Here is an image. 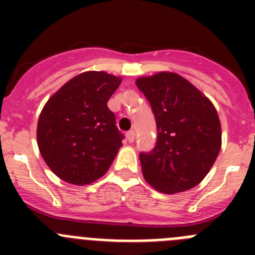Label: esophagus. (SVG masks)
<instances>
[{"label":"esophagus","mask_w":255,"mask_h":255,"mask_svg":"<svg viewBox=\"0 0 255 255\" xmlns=\"http://www.w3.org/2000/svg\"><path fill=\"white\" fill-rule=\"evenodd\" d=\"M126 139H128V141H129V143H132V141L135 140V132L132 131H128L126 132Z\"/></svg>","instance_id":"obj_1"}]
</instances>
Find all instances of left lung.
Instances as JSON below:
<instances>
[{"mask_svg": "<svg viewBox=\"0 0 255 255\" xmlns=\"http://www.w3.org/2000/svg\"><path fill=\"white\" fill-rule=\"evenodd\" d=\"M136 87L150 103L157 143L139 158L145 181L164 194L194 188L221 150V123L215 106L199 89L175 73L138 78Z\"/></svg>", "mask_w": 255, "mask_h": 255, "instance_id": "1", "label": "left lung"}]
</instances>
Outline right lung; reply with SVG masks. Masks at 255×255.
I'll return each mask as SVG.
<instances>
[{
	"mask_svg": "<svg viewBox=\"0 0 255 255\" xmlns=\"http://www.w3.org/2000/svg\"><path fill=\"white\" fill-rule=\"evenodd\" d=\"M121 80L105 71L79 74L44 105L37 126L38 148L61 180L88 185L114 162L124 136L107 102Z\"/></svg>",
	"mask_w": 255,
	"mask_h": 255,
	"instance_id": "obj_1",
	"label": "right lung"
}]
</instances>
